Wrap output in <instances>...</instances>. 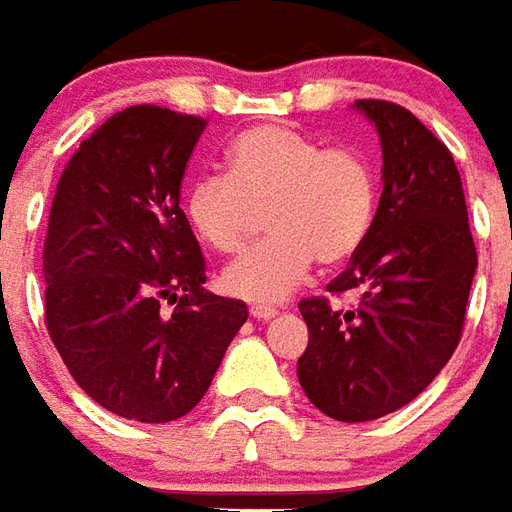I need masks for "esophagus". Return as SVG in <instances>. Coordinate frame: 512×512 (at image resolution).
Returning <instances> with one entry per match:
<instances>
[{"label": "esophagus", "mask_w": 512, "mask_h": 512, "mask_svg": "<svg viewBox=\"0 0 512 512\" xmlns=\"http://www.w3.org/2000/svg\"><path fill=\"white\" fill-rule=\"evenodd\" d=\"M249 312H252V318H257V321H271L279 310L277 307H271V304H252Z\"/></svg>", "instance_id": "1"}]
</instances>
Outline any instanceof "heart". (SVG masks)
<instances>
[{"label":"heart","instance_id":"obj_1","mask_svg":"<svg viewBox=\"0 0 512 512\" xmlns=\"http://www.w3.org/2000/svg\"><path fill=\"white\" fill-rule=\"evenodd\" d=\"M378 202L376 169L354 145H326L288 126H255L227 147V175H200L186 216L205 244L238 255L266 211V244L224 271V288L252 301L288 296L312 263L340 266L362 249Z\"/></svg>","mask_w":512,"mask_h":512}]
</instances>
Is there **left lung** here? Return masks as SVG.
Wrapping results in <instances>:
<instances>
[{"label":"left lung","mask_w":512,"mask_h":512,"mask_svg":"<svg viewBox=\"0 0 512 512\" xmlns=\"http://www.w3.org/2000/svg\"><path fill=\"white\" fill-rule=\"evenodd\" d=\"M356 106L378 128L384 191L373 230L326 290H359L351 310L326 296L299 301L310 345L299 381L315 408L370 422L411 403L461 343L474 249L458 167L439 136L392 101Z\"/></svg>","instance_id":"obj_1"}]
</instances>
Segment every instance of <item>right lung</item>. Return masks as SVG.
I'll use <instances>...</instances> for the list:
<instances>
[{
	"label": "right lung",
	"mask_w": 512,
	"mask_h": 512,
	"mask_svg": "<svg viewBox=\"0 0 512 512\" xmlns=\"http://www.w3.org/2000/svg\"><path fill=\"white\" fill-rule=\"evenodd\" d=\"M205 126L128 106L76 147L51 200L46 329L73 381L117 417L189 414L249 315L244 301L202 288L208 266L180 208Z\"/></svg>",
	"instance_id": "1"
}]
</instances>
